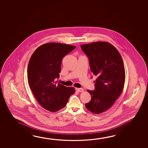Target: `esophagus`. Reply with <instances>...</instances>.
<instances>
[{
    "label": "esophagus",
    "mask_w": 148,
    "mask_h": 148,
    "mask_svg": "<svg viewBox=\"0 0 148 148\" xmlns=\"http://www.w3.org/2000/svg\"><path fill=\"white\" fill-rule=\"evenodd\" d=\"M75 90L78 91V92H83L84 89L82 88H76Z\"/></svg>",
    "instance_id": "34e87169"
}]
</instances>
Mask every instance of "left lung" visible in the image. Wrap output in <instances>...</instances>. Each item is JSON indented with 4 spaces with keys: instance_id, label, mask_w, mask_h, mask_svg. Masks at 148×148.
Wrapping results in <instances>:
<instances>
[{
    "instance_id": "1",
    "label": "left lung",
    "mask_w": 148,
    "mask_h": 148,
    "mask_svg": "<svg viewBox=\"0 0 148 148\" xmlns=\"http://www.w3.org/2000/svg\"><path fill=\"white\" fill-rule=\"evenodd\" d=\"M87 56L90 70L97 76L95 90H88L91 99L85 106L94 114H100L112 106L123 90L125 73L121 55L115 47L106 42L81 45Z\"/></svg>"
}]
</instances>
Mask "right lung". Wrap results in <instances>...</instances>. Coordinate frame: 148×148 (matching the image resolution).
Wrapping results in <instances>:
<instances>
[{"instance_id": "add662e5", "label": "right lung", "mask_w": 148, "mask_h": 148, "mask_svg": "<svg viewBox=\"0 0 148 148\" xmlns=\"http://www.w3.org/2000/svg\"><path fill=\"white\" fill-rule=\"evenodd\" d=\"M76 46L60 43H49L39 46L29 60L27 76L33 95L41 106L56 112L66 106L75 93L73 87H66L55 82L59 78L62 59Z\"/></svg>"}]
</instances>
